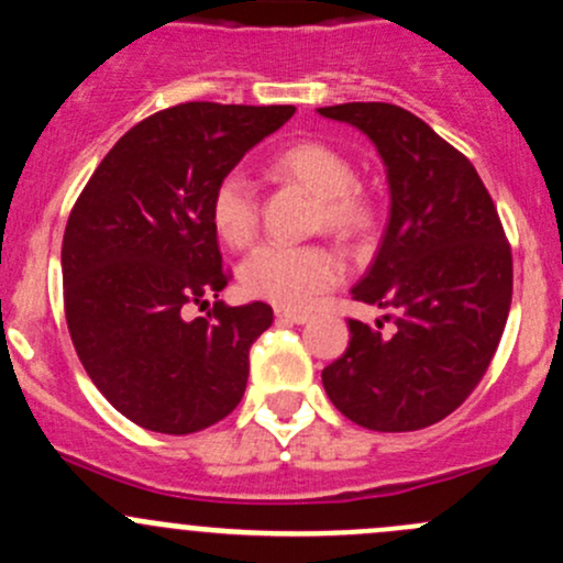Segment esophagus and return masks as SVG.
<instances>
[{
	"instance_id": "34e87169",
	"label": "esophagus",
	"mask_w": 563,
	"mask_h": 563,
	"mask_svg": "<svg viewBox=\"0 0 563 563\" xmlns=\"http://www.w3.org/2000/svg\"><path fill=\"white\" fill-rule=\"evenodd\" d=\"M275 318L280 323H308V313H294V310H275Z\"/></svg>"
}]
</instances>
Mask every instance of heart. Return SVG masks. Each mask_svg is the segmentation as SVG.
I'll use <instances>...</instances> for the list:
<instances>
[{"label": "heart", "mask_w": 563, "mask_h": 563, "mask_svg": "<svg viewBox=\"0 0 563 563\" xmlns=\"http://www.w3.org/2000/svg\"><path fill=\"white\" fill-rule=\"evenodd\" d=\"M272 174L297 181L318 198V223L338 236H356L371 225L373 209L365 192L354 185V166L321 141H297L277 152ZM209 214L220 240L245 247L258 229V201L253 181L242 172L218 179ZM343 277V261L323 245H280L266 242L242 261L240 283L250 297L266 299L277 308H308L327 288Z\"/></svg>", "instance_id": "obj_1"}]
</instances>
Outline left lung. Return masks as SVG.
<instances>
[{
  "label": "left lung",
  "instance_id": "8db88e82",
  "mask_svg": "<svg viewBox=\"0 0 563 563\" xmlns=\"http://www.w3.org/2000/svg\"><path fill=\"white\" fill-rule=\"evenodd\" d=\"M365 133L389 181V223L356 302L395 310V334L351 318L321 382L343 417L378 433L441 422L482 382L512 305V253L479 174L411 111L318 108ZM387 318V316H384Z\"/></svg>",
  "mask_w": 563,
  "mask_h": 563
}]
</instances>
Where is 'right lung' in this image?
Returning <instances> with one entry per match:
<instances>
[{"instance_id":"1","label":"right lung","mask_w":563,"mask_h":563,"mask_svg":"<svg viewBox=\"0 0 563 563\" xmlns=\"http://www.w3.org/2000/svg\"><path fill=\"white\" fill-rule=\"evenodd\" d=\"M294 106L181 103L113 144L73 207L62 242L65 316L84 371L130 422L187 435L229 417L250 345L272 308L214 302L229 283L212 190Z\"/></svg>"}]
</instances>
